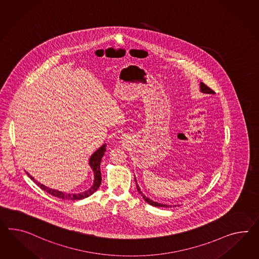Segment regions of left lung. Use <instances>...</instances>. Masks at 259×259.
Segmentation results:
<instances>
[{"label":"left lung","mask_w":259,"mask_h":259,"mask_svg":"<svg viewBox=\"0 0 259 259\" xmlns=\"http://www.w3.org/2000/svg\"><path fill=\"white\" fill-rule=\"evenodd\" d=\"M200 90H201V92L202 93L205 94H214V91H213L212 89H210L209 87H206L205 83H203V82H200ZM135 182H136V187H137V191L139 193H141V195L143 196V198L145 199L146 203H148L149 205H151V206H158V207H172V206H170V205H165V204H160V203H158V202H154L153 200L149 199L148 197H146V195L143 193V192H141V190H140V187L137 184V181H136V179H135Z\"/></svg>","instance_id":"8db88e82"}]
</instances>
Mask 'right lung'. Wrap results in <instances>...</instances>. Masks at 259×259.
I'll list each match as a JSON object with an SVG mask.
<instances>
[{
	"label": "right lung",
	"mask_w": 259,
	"mask_h": 259,
	"mask_svg": "<svg viewBox=\"0 0 259 259\" xmlns=\"http://www.w3.org/2000/svg\"><path fill=\"white\" fill-rule=\"evenodd\" d=\"M106 151V144H104L103 146H100V148L94 153L93 155L90 157L89 159V165L92 168L94 172V183L93 186L87 190L85 192H80V193H67V192H60L57 190H53V189H50L45 185L41 184L38 181H36L35 179H33L32 176H30L28 172H26L28 177L30 179L33 180V182L36 184V185L40 187L43 191L52 194L55 197H58L61 199L66 200H81L83 198H87L88 196H90L91 194H93L94 192H96L99 188H100V184H101V172H100V161L102 157L104 156V153Z\"/></svg>",
	"instance_id": "obj_1"
}]
</instances>
